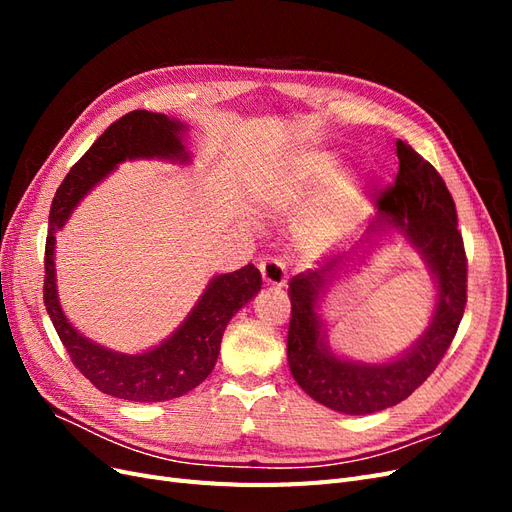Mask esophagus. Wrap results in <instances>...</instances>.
Here are the masks:
<instances>
[{
	"label": "esophagus",
	"mask_w": 512,
	"mask_h": 512,
	"mask_svg": "<svg viewBox=\"0 0 512 512\" xmlns=\"http://www.w3.org/2000/svg\"><path fill=\"white\" fill-rule=\"evenodd\" d=\"M260 275L262 282L273 288H282L288 282V273H286V265L282 260L277 258H265L260 262Z\"/></svg>",
	"instance_id": "esophagus-1"
}]
</instances>
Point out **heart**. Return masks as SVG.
Returning a JSON list of instances; mask_svg holds the SVG:
<instances>
[{
    "label": "heart",
    "instance_id": "1",
    "mask_svg": "<svg viewBox=\"0 0 512 512\" xmlns=\"http://www.w3.org/2000/svg\"><path fill=\"white\" fill-rule=\"evenodd\" d=\"M333 164L335 160L331 156H324V153H309V156L301 158L297 166H294V185L301 190V188H307V185L322 181L333 170ZM342 220H344V209L335 207L333 213L327 218V222H324V226L318 230L316 237H324V232L333 230Z\"/></svg>",
    "mask_w": 512,
    "mask_h": 512
}]
</instances>
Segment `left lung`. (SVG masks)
<instances>
[{
  "label": "left lung",
  "mask_w": 512,
  "mask_h": 512,
  "mask_svg": "<svg viewBox=\"0 0 512 512\" xmlns=\"http://www.w3.org/2000/svg\"><path fill=\"white\" fill-rule=\"evenodd\" d=\"M399 173L380 192V222L397 226L423 254L438 280V305L429 329L397 361L359 365L337 359L320 344L316 301L342 258L294 275L288 282V365L301 389L318 404L344 414H371L397 406L421 386L451 348L468 301V258L457 228L455 200L444 179L423 156L397 141Z\"/></svg>",
  "instance_id": "8db88e82"
}]
</instances>
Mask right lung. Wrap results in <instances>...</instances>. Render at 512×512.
Segmentation results:
<instances>
[{
	"mask_svg": "<svg viewBox=\"0 0 512 512\" xmlns=\"http://www.w3.org/2000/svg\"><path fill=\"white\" fill-rule=\"evenodd\" d=\"M181 123L162 113L132 111L104 130L76 162L55 192L44 245V305L66 346L72 365L98 391L126 401L175 399L203 382L218 361L226 324L262 286L260 271L245 265L218 275L207 286L181 329L145 354H119L89 342L61 312L55 290V232L66 224L76 203L111 170L132 158H185Z\"/></svg>",
	"mask_w": 512,
	"mask_h": 512,
	"instance_id": "right-lung-1",
	"label": "right lung"
}]
</instances>
